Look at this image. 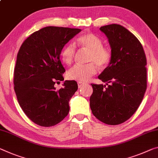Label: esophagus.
Returning a JSON list of instances; mask_svg holds the SVG:
<instances>
[{"instance_id": "34e87169", "label": "esophagus", "mask_w": 158, "mask_h": 158, "mask_svg": "<svg viewBox=\"0 0 158 158\" xmlns=\"http://www.w3.org/2000/svg\"><path fill=\"white\" fill-rule=\"evenodd\" d=\"M85 85V82H77V85H78L79 88H81V87H83Z\"/></svg>"}]
</instances>
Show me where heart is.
<instances>
[{
  "instance_id": "b5f03b06",
  "label": "heart",
  "mask_w": 158,
  "mask_h": 158,
  "mask_svg": "<svg viewBox=\"0 0 158 158\" xmlns=\"http://www.w3.org/2000/svg\"><path fill=\"white\" fill-rule=\"evenodd\" d=\"M77 44L82 48L89 51L87 64H76L67 73L69 79L77 81H86L98 72V64L100 68H105L111 60L110 48L102 45V40L98 35L91 32L82 34L77 38ZM76 48L73 44L65 46L61 52V59L66 64L73 61Z\"/></svg>"
}]
</instances>
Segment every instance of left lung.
Wrapping results in <instances>:
<instances>
[{
	"label": "left lung",
	"instance_id": "8db88e82",
	"mask_svg": "<svg viewBox=\"0 0 158 158\" xmlns=\"http://www.w3.org/2000/svg\"><path fill=\"white\" fill-rule=\"evenodd\" d=\"M111 48L110 64L98 76L104 85L91 84L89 105L102 122L118 125L131 117L147 88V60L139 40L123 26L111 24L99 28Z\"/></svg>",
	"mask_w": 158,
	"mask_h": 158
}]
</instances>
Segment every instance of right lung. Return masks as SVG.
<instances>
[{
	"instance_id": "1",
	"label": "right lung",
	"mask_w": 158,
	"mask_h": 158,
	"mask_svg": "<svg viewBox=\"0 0 158 158\" xmlns=\"http://www.w3.org/2000/svg\"><path fill=\"white\" fill-rule=\"evenodd\" d=\"M81 29L46 27L27 38L17 56L14 89L20 107L30 119L41 127L60 122L69 112V102L77 89L75 81L64 80L61 50Z\"/></svg>"
}]
</instances>
